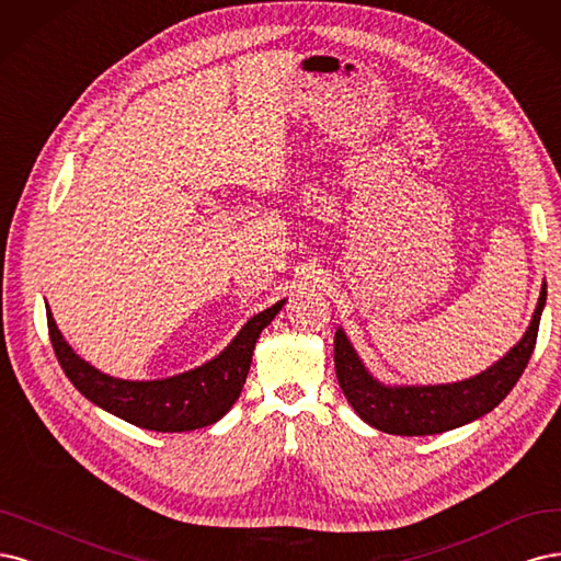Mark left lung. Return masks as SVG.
<instances>
[{
	"mask_svg": "<svg viewBox=\"0 0 561 561\" xmlns=\"http://www.w3.org/2000/svg\"><path fill=\"white\" fill-rule=\"evenodd\" d=\"M548 298L540 286L529 329L494 366L449 385H385L364 366L347 333L335 331V375L342 393L366 424L391 436H433L492 412L517 385L536 347L538 323Z\"/></svg>",
	"mask_w": 561,
	"mask_h": 561,
	"instance_id": "obj_1",
	"label": "left lung"
}]
</instances>
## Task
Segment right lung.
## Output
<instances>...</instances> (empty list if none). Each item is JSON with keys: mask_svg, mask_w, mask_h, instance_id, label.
Here are the masks:
<instances>
[{"mask_svg": "<svg viewBox=\"0 0 561 561\" xmlns=\"http://www.w3.org/2000/svg\"><path fill=\"white\" fill-rule=\"evenodd\" d=\"M284 302L279 300L251 317L219 356L165 379H121L98 370L67 345L50 310L46 317L53 350L65 375L90 403L139 428L179 433L219 422L240 399L256 340Z\"/></svg>", "mask_w": 561, "mask_h": 561, "instance_id": "add662e5", "label": "right lung"}]
</instances>
